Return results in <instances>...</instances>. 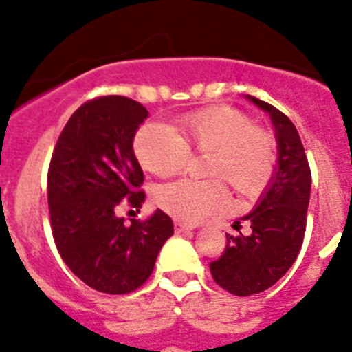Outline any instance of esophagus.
Returning a JSON list of instances; mask_svg holds the SVG:
<instances>
[{"mask_svg": "<svg viewBox=\"0 0 352 352\" xmlns=\"http://www.w3.org/2000/svg\"><path fill=\"white\" fill-rule=\"evenodd\" d=\"M173 228H175V231H177V233H184V231H189V230H192V228H195V226H191V224H186V223H182V221H175V223H173Z\"/></svg>", "mask_w": 352, "mask_h": 352, "instance_id": "34e87169", "label": "esophagus"}]
</instances>
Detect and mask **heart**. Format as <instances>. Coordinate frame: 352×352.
I'll return each instance as SVG.
<instances>
[{"label":"heart","mask_w":352,"mask_h":352,"mask_svg":"<svg viewBox=\"0 0 352 352\" xmlns=\"http://www.w3.org/2000/svg\"><path fill=\"white\" fill-rule=\"evenodd\" d=\"M133 148L142 166L157 177L182 172L191 153L208 154L205 175L217 179L175 180L161 186L154 196L157 207L182 223H196L228 207L230 192L221 178L239 195L258 196L270 182L277 160L274 135L231 107L184 116L175 131L168 126H142Z\"/></svg>","instance_id":"obj_1"}]
</instances>
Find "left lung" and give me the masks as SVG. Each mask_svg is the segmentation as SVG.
Wrapping results in <instances>:
<instances>
[{
    "mask_svg": "<svg viewBox=\"0 0 352 352\" xmlns=\"http://www.w3.org/2000/svg\"><path fill=\"white\" fill-rule=\"evenodd\" d=\"M249 100L270 113L278 166L258 207L242 217L249 224V233H226L223 254L210 263L215 283L236 296L261 293L289 270L305 236L312 184L305 148L289 117L267 101L254 96Z\"/></svg>",
    "mask_w": 352,
    "mask_h": 352,
    "instance_id": "1",
    "label": "left lung"
}]
</instances>
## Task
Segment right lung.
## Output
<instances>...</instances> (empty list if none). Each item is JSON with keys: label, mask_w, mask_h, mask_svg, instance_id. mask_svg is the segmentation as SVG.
Segmentation results:
<instances>
[{"label": "right lung", "mask_w": 352, "mask_h": 352, "mask_svg": "<svg viewBox=\"0 0 352 352\" xmlns=\"http://www.w3.org/2000/svg\"><path fill=\"white\" fill-rule=\"evenodd\" d=\"M147 116L142 103L126 96L85 101L68 119L50 157L47 199L54 242L69 270L100 293L138 289L173 235L163 210L131 224L119 217L122 208L138 210L145 199L133 138Z\"/></svg>", "instance_id": "right-lung-1"}]
</instances>
